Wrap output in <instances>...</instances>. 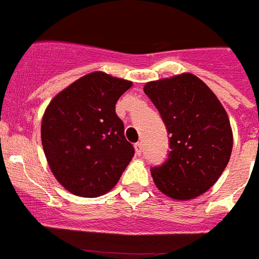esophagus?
I'll return each instance as SVG.
<instances>
[{
	"label": "esophagus",
	"mask_w": 259,
	"mask_h": 259,
	"mask_svg": "<svg viewBox=\"0 0 259 259\" xmlns=\"http://www.w3.org/2000/svg\"><path fill=\"white\" fill-rule=\"evenodd\" d=\"M135 150H136L137 155H141V153H143V144L141 143L135 144Z\"/></svg>",
	"instance_id": "34e87169"
}]
</instances>
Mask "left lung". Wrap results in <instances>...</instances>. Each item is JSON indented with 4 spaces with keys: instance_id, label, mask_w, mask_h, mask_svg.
<instances>
[{
    "instance_id": "left-lung-1",
    "label": "left lung",
    "mask_w": 259,
    "mask_h": 259,
    "mask_svg": "<svg viewBox=\"0 0 259 259\" xmlns=\"http://www.w3.org/2000/svg\"><path fill=\"white\" fill-rule=\"evenodd\" d=\"M144 92L161 114L170 152L152 167L157 188L174 200H191L219 179L232 152V130L211 89L192 74L150 81Z\"/></svg>"
}]
</instances>
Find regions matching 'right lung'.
I'll return each mask as SVG.
<instances>
[{
  "label": "right lung",
  "mask_w": 259,
  "mask_h": 259,
  "mask_svg": "<svg viewBox=\"0 0 259 259\" xmlns=\"http://www.w3.org/2000/svg\"><path fill=\"white\" fill-rule=\"evenodd\" d=\"M132 83L104 72L80 77L50 101L41 141L53 175L68 192L97 197L114 188L135 155L115 113Z\"/></svg>",
  "instance_id": "add662e5"
}]
</instances>
